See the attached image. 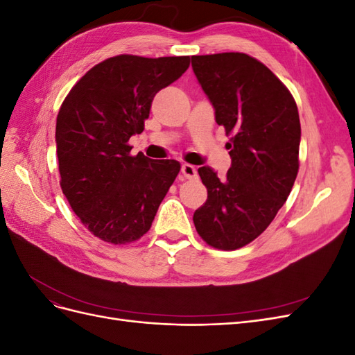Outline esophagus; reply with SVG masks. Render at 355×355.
I'll use <instances>...</instances> for the list:
<instances>
[{
	"label": "esophagus",
	"instance_id": "esophagus-1",
	"mask_svg": "<svg viewBox=\"0 0 355 355\" xmlns=\"http://www.w3.org/2000/svg\"><path fill=\"white\" fill-rule=\"evenodd\" d=\"M180 171L185 179H196L197 178V170L194 166H191V164H184L182 166Z\"/></svg>",
	"mask_w": 355,
	"mask_h": 355
}]
</instances>
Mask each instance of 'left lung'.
Returning a JSON list of instances; mask_svg holds the SVG:
<instances>
[{
  "label": "left lung",
  "instance_id": "1",
  "mask_svg": "<svg viewBox=\"0 0 355 355\" xmlns=\"http://www.w3.org/2000/svg\"><path fill=\"white\" fill-rule=\"evenodd\" d=\"M192 69L214 106L216 123L230 136L232 159L222 180L210 167L198 168L207 200L192 219L209 245L237 250L270 227L293 188L297 106L274 72L245 53L192 56Z\"/></svg>",
  "mask_w": 355,
  "mask_h": 355
}]
</instances>
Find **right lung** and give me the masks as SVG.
<instances>
[{
	"instance_id": "right-lung-1",
	"label": "right lung",
	"mask_w": 355,
	"mask_h": 355,
	"mask_svg": "<svg viewBox=\"0 0 355 355\" xmlns=\"http://www.w3.org/2000/svg\"><path fill=\"white\" fill-rule=\"evenodd\" d=\"M189 67V56L106 59L73 85L56 121L60 188L81 223L111 244H130L151 228L180 170L175 159L130 155L154 96Z\"/></svg>"
}]
</instances>
